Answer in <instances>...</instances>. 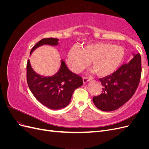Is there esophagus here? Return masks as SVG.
Here are the masks:
<instances>
[{
  "label": "esophagus",
  "instance_id": "34e87169",
  "mask_svg": "<svg viewBox=\"0 0 149 149\" xmlns=\"http://www.w3.org/2000/svg\"><path fill=\"white\" fill-rule=\"evenodd\" d=\"M83 80L84 83H86L88 81H89L90 80V78H89L88 77H83Z\"/></svg>",
  "mask_w": 149,
  "mask_h": 149
}]
</instances>
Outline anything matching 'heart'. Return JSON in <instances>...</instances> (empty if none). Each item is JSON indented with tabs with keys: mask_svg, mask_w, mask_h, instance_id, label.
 <instances>
[{
	"mask_svg": "<svg viewBox=\"0 0 149 149\" xmlns=\"http://www.w3.org/2000/svg\"><path fill=\"white\" fill-rule=\"evenodd\" d=\"M125 56L123 47L107 43L89 44L82 49L72 47L67 55V63L75 73L83 70L90 61V66L100 77L114 73Z\"/></svg>",
	"mask_w": 149,
	"mask_h": 149,
	"instance_id": "heart-1",
	"label": "heart"
}]
</instances>
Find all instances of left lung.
Returning <instances> with one entry per match:
<instances>
[{
	"label": "left lung",
	"mask_w": 149,
	"mask_h": 149,
	"mask_svg": "<svg viewBox=\"0 0 149 149\" xmlns=\"http://www.w3.org/2000/svg\"><path fill=\"white\" fill-rule=\"evenodd\" d=\"M141 56L134 55L129 63L120 66L114 73L99 79L102 93L94 96L93 102L99 109L112 111L118 109L132 97L141 77Z\"/></svg>",
	"instance_id": "obj_1"
}]
</instances>
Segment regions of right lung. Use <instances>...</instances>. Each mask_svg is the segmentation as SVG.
<instances>
[{
  "mask_svg": "<svg viewBox=\"0 0 149 149\" xmlns=\"http://www.w3.org/2000/svg\"><path fill=\"white\" fill-rule=\"evenodd\" d=\"M58 44L57 38H43L36 43L31 49L30 54L35 48L43 45H57ZM26 81L29 89L35 98L52 109H61L68 105L74 90L83 84L82 78L70 71L65 61L63 60L56 74L45 77L36 73L28 60Z\"/></svg>",
  "mask_w": 149,
  "mask_h": 149,
  "instance_id": "add662e5",
  "label": "right lung"
}]
</instances>
